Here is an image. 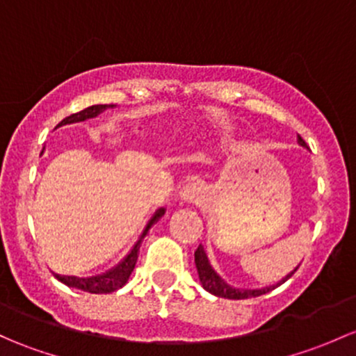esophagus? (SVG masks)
Listing matches in <instances>:
<instances>
[{
    "label": "esophagus",
    "instance_id": "obj_1",
    "mask_svg": "<svg viewBox=\"0 0 356 356\" xmlns=\"http://www.w3.org/2000/svg\"><path fill=\"white\" fill-rule=\"evenodd\" d=\"M204 197V189L200 182H189L181 191V200L186 203L200 204Z\"/></svg>",
    "mask_w": 356,
    "mask_h": 356
}]
</instances>
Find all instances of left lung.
Instances as JSON below:
<instances>
[{"mask_svg": "<svg viewBox=\"0 0 356 356\" xmlns=\"http://www.w3.org/2000/svg\"><path fill=\"white\" fill-rule=\"evenodd\" d=\"M298 145L300 147L307 148L305 141L302 140L300 136H298ZM194 263H196V268H197V275H200V282L201 285L207 291H209L211 295H216V297H222V298H230V300H244V298H252V297H259V295H264L268 293V291L275 290L276 286H280L282 283H285L288 278H291V275H293L295 271H297L298 266L293 269L291 273H288L283 280H280L276 285L273 286H264V288H256V290H244V288H234L230 286L225 280L222 278V276L218 275V273L215 271V269L211 268V264H209L208 261V256L207 252H204V247L200 245L196 249V252H194Z\"/></svg>", "mask_w": 356, "mask_h": 356, "instance_id": "8db88e82", "label": "left lung"}]
</instances>
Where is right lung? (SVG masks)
<instances>
[{
    "instance_id": "1",
    "label": "right lung",
    "mask_w": 356,
    "mask_h": 356,
    "mask_svg": "<svg viewBox=\"0 0 356 356\" xmlns=\"http://www.w3.org/2000/svg\"><path fill=\"white\" fill-rule=\"evenodd\" d=\"M109 107H114V106H106V104H99V106H90V107H87V109H83V111L76 112V114H71V115H68V118H65L61 122H59L58 126H56V128H59V126H65V124H73V122L87 121V119H92V118H97L100 112L109 109ZM163 213H165V208L156 209L155 215L149 218L147 227H145L143 234L140 235V238H138L136 244L133 245V249L129 250L128 256H126L124 259H122L121 263L118 264V266L111 268L109 271L102 273V275L88 276V278H78V276H65V275H58V273H54V276L59 280V282L65 283L66 286L78 288V290L88 291V293H112V291L119 290V288H122L126 285V283H128L131 273H133L134 266H136L138 254H140V245H141V242H143L145 235L148 234L149 228H152L156 222H159L160 218H162Z\"/></svg>"
}]
</instances>
